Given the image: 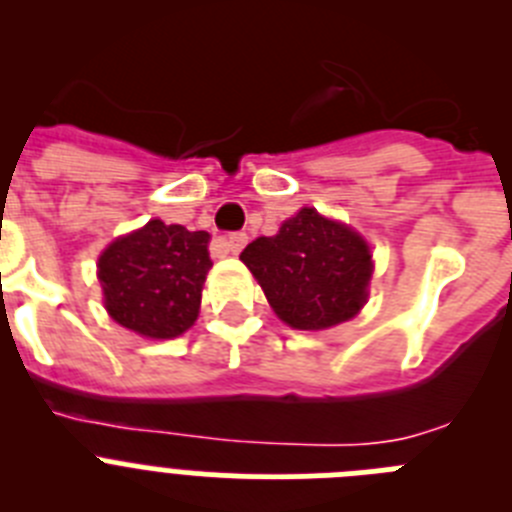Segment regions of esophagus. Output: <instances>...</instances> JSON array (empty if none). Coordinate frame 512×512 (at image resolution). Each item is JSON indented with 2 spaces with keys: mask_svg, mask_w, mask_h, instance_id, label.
Returning <instances> with one entry per match:
<instances>
[{
  "mask_svg": "<svg viewBox=\"0 0 512 512\" xmlns=\"http://www.w3.org/2000/svg\"><path fill=\"white\" fill-rule=\"evenodd\" d=\"M248 243V235L246 233H230L228 238H225V248H228L230 253H241V248Z\"/></svg>",
  "mask_w": 512,
  "mask_h": 512,
  "instance_id": "esophagus-1",
  "label": "esophagus"
}]
</instances>
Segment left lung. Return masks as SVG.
Here are the masks:
<instances>
[{"label": "left lung", "instance_id": "left-lung-1", "mask_svg": "<svg viewBox=\"0 0 512 512\" xmlns=\"http://www.w3.org/2000/svg\"><path fill=\"white\" fill-rule=\"evenodd\" d=\"M241 261L274 312L297 330H325L354 318L372 279L364 238L312 207L289 217L277 235L248 243Z\"/></svg>", "mask_w": 512, "mask_h": 512}]
</instances>
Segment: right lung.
I'll list each match as a JSON object with an SVG mask.
<instances>
[{
  "mask_svg": "<svg viewBox=\"0 0 512 512\" xmlns=\"http://www.w3.org/2000/svg\"><path fill=\"white\" fill-rule=\"evenodd\" d=\"M210 233L151 220L99 256L104 307L125 328L174 338L197 320L212 259Z\"/></svg>",
  "mask_w": 512,
  "mask_h": 512,
  "instance_id": "1",
  "label": "right lung"
}]
</instances>
